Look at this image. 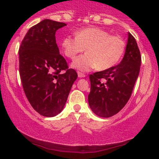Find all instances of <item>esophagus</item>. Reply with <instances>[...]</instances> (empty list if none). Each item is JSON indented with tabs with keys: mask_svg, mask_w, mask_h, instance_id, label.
I'll use <instances>...</instances> for the list:
<instances>
[{
	"mask_svg": "<svg viewBox=\"0 0 159 159\" xmlns=\"http://www.w3.org/2000/svg\"><path fill=\"white\" fill-rule=\"evenodd\" d=\"M78 76L79 78H84L86 76V75L81 72H78Z\"/></svg>",
	"mask_w": 159,
	"mask_h": 159,
	"instance_id": "34e87169",
	"label": "esophagus"
}]
</instances>
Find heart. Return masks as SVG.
<instances>
[{
  "mask_svg": "<svg viewBox=\"0 0 159 159\" xmlns=\"http://www.w3.org/2000/svg\"><path fill=\"white\" fill-rule=\"evenodd\" d=\"M76 36H66L61 42L63 54L74 58L78 53H87L75 58L72 66L81 71L97 68L105 70L115 66L123 57L125 43L119 36L111 35L98 27H86L76 32Z\"/></svg>",
  "mask_w": 159,
  "mask_h": 159,
  "instance_id": "heart-1",
  "label": "heart"
}]
</instances>
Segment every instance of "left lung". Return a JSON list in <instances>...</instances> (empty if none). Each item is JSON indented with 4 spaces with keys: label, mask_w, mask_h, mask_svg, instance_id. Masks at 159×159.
<instances>
[{
    "label": "left lung",
    "mask_w": 159,
    "mask_h": 159,
    "mask_svg": "<svg viewBox=\"0 0 159 159\" xmlns=\"http://www.w3.org/2000/svg\"><path fill=\"white\" fill-rule=\"evenodd\" d=\"M140 63L141 57L137 42L129 33L121 63L90 75L88 102L94 114L101 117H111L125 106L139 75Z\"/></svg>",
    "instance_id": "obj_1"
}]
</instances>
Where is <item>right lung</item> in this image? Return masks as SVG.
Returning <instances> with one entry per match:
<instances>
[{
	"label": "right lung",
	"mask_w": 159,
	"mask_h": 159,
	"mask_svg": "<svg viewBox=\"0 0 159 159\" xmlns=\"http://www.w3.org/2000/svg\"><path fill=\"white\" fill-rule=\"evenodd\" d=\"M63 22L45 19L30 27L20 45L19 74L33 108L42 116L61 113L78 74L60 54L55 33Z\"/></svg>",
	"instance_id": "right-lung-1"
}]
</instances>
